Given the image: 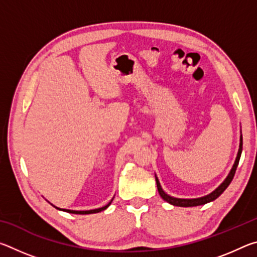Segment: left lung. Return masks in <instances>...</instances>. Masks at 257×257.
Here are the masks:
<instances>
[{"label":"left lung","mask_w":257,"mask_h":257,"mask_svg":"<svg viewBox=\"0 0 257 257\" xmlns=\"http://www.w3.org/2000/svg\"><path fill=\"white\" fill-rule=\"evenodd\" d=\"M241 151H242V136H240V143H239V150H238V154H237V158L236 161H234L233 163V167L231 169V171L229 172L228 177L225 178L224 181L221 184L219 187L215 190H213L211 194L206 195V196H203V197H199V198H189V199H186V198H176V197H172L170 195H168L165 191L162 189V187L160 185V181L158 179V177L155 176V180H156V186H158V190H159V194L160 196L162 197L165 202L170 203L171 205H175V206H181V207H190V206H198V205H204V204L206 203H210L212 201H214L217 197L220 196L221 194L223 193V191L227 189V187L230 185V182L232 181L233 179V176L234 173H236L237 170V167H238V163H239V160H240V155H241Z\"/></svg>","instance_id":"8db88e82"}]
</instances>
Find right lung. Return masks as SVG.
Wrapping results in <instances>:
<instances>
[{"mask_svg":"<svg viewBox=\"0 0 257 257\" xmlns=\"http://www.w3.org/2000/svg\"><path fill=\"white\" fill-rule=\"evenodd\" d=\"M112 201H113V198L111 199V202H110V203L106 204L105 206L99 207V208H95V210H89V211H73V210H67V208H59V207H56V206H54V205H53V206L58 208V210L64 211V212H68V213H72V214H93V213H98V212H101V211L106 210V208L111 205Z\"/></svg>","mask_w":257,"mask_h":257,"instance_id":"obj_1","label":"right lung"}]
</instances>
